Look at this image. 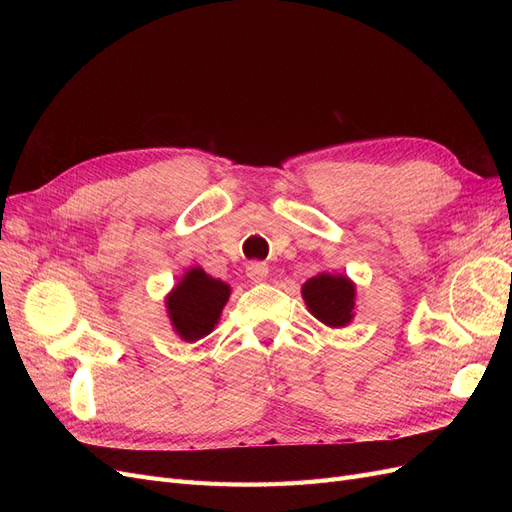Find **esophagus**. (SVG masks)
I'll return each mask as SVG.
<instances>
[{"label":"esophagus","instance_id":"1","mask_svg":"<svg viewBox=\"0 0 512 512\" xmlns=\"http://www.w3.org/2000/svg\"><path fill=\"white\" fill-rule=\"evenodd\" d=\"M247 277H250L254 284L265 282L269 277V267L265 262H250V265H247Z\"/></svg>","mask_w":512,"mask_h":512}]
</instances>
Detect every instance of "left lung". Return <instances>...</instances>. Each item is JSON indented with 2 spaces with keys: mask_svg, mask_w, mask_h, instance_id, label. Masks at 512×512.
Returning <instances> with one entry per match:
<instances>
[{
  "mask_svg": "<svg viewBox=\"0 0 512 512\" xmlns=\"http://www.w3.org/2000/svg\"><path fill=\"white\" fill-rule=\"evenodd\" d=\"M301 297L316 320L331 329H344L354 320L356 286L344 273L322 271L301 286Z\"/></svg>",
  "mask_w": 512,
  "mask_h": 512,
  "instance_id": "obj_1",
  "label": "left lung"
}]
</instances>
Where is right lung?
<instances>
[{
	"mask_svg": "<svg viewBox=\"0 0 512 512\" xmlns=\"http://www.w3.org/2000/svg\"><path fill=\"white\" fill-rule=\"evenodd\" d=\"M228 297L226 282L215 280L205 269L190 267L164 299L170 327L183 342H198L220 322Z\"/></svg>",
	"mask_w": 512,
	"mask_h": 512,
	"instance_id": "right-lung-1",
	"label": "right lung"
}]
</instances>
